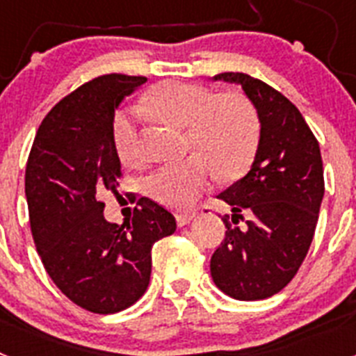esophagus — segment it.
Listing matches in <instances>:
<instances>
[{"mask_svg": "<svg viewBox=\"0 0 356 356\" xmlns=\"http://www.w3.org/2000/svg\"><path fill=\"white\" fill-rule=\"evenodd\" d=\"M196 217V212H180V213H176V222L180 226H185L187 222H191Z\"/></svg>", "mask_w": 356, "mask_h": 356, "instance_id": "34e87169", "label": "esophagus"}]
</instances>
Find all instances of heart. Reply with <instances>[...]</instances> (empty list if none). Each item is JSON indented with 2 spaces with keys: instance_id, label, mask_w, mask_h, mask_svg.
Listing matches in <instances>:
<instances>
[{
  "instance_id": "1",
  "label": "heart",
  "mask_w": 356,
  "mask_h": 356,
  "mask_svg": "<svg viewBox=\"0 0 356 356\" xmlns=\"http://www.w3.org/2000/svg\"><path fill=\"white\" fill-rule=\"evenodd\" d=\"M147 108L171 127L187 128L196 156L162 163L146 178V191L162 205L188 209L210 185L213 171L234 178L250 168L260 140V121L250 99L237 92L213 96L203 85L163 81L144 97ZM137 114L122 110L114 119V144L124 162L137 159Z\"/></svg>"
}]
</instances>
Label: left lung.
Wrapping results in <instances>:
<instances>
[{
    "instance_id": "1",
    "label": "left lung",
    "mask_w": 356,
    "mask_h": 356,
    "mask_svg": "<svg viewBox=\"0 0 356 356\" xmlns=\"http://www.w3.org/2000/svg\"><path fill=\"white\" fill-rule=\"evenodd\" d=\"M213 80L241 85L259 115L260 140L248 175L217 196L232 207V221L222 219L210 275L234 300H266L294 278L312 244L325 196L319 143L300 110L264 81L244 72ZM242 211L250 219L237 227Z\"/></svg>"
}]
</instances>
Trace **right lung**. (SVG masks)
<instances>
[{
    "label": "right lung",
    "mask_w": 356,
    "mask_h": 356,
    "mask_svg": "<svg viewBox=\"0 0 356 356\" xmlns=\"http://www.w3.org/2000/svg\"><path fill=\"white\" fill-rule=\"evenodd\" d=\"M143 83L144 76L105 74L78 87L44 118L28 156L24 193L37 253L56 287L94 314L139 300L151 248L176 229L175 216L147 197L121 226L106 221L97 200L121 178L115 110Z\"/></svg>",
    "instance_id": "right-lung-1"
}]
</instances>
